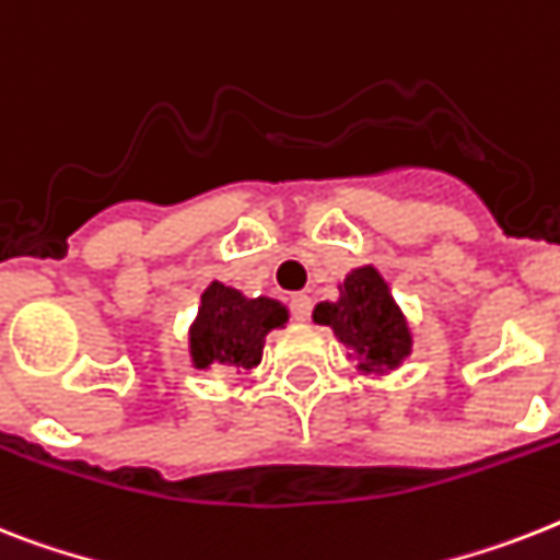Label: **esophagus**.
<instances>
[{
    "instance_id": "34e87169",
    "label": "esophagus",
    "mask_w": 560,
    "mask_h": 560,
    "mask_svg": "<svg viewBox=\"0 0 560 560\" xmlns=\"http://www.w3.org/2000/svg\"><path fill=\"white\" fill-rule=\"evenodd\" d=\"M311 295L307 293H293L290 295V313H293V319L304 322L307 316H311Z\"/></svg>"
}]
</instances>
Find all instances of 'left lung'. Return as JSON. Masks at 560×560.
<instances>
[{"instance_id":"1","label":"left lung","mask_w":560,"mask_h":560,"mask_svg":"<svg viewBox=\"0 0 560 560\" xmlns=\"http://www.w3.org/2000/svg\"><path fill=\"white\" fill-rule=\"evenodd\" d=\"M339 293V302L319 304L313 319L334 327L336 339L351 348L359 368L383 371L408 357V325L374 267L353 270Z\"/></svg>"}]
</instances>
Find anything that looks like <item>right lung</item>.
<instances>
[{
  "label": "right lung",
  "mask_w": 560,
  "mask_h": 560,
  "mask_svg": "<svg viewBox=\"0 0 560 560\" xmlns=\"http://www.w3.org/2000/svg\"><path fill=\"white\" fill-rule=\"evenodd\" d=\"M288 322V311L272 299H244L238 290L212 281L201 295V311L192 325L195 368L221 365L247 371L258 365L265 336Z\"/></svg>",
  "instance_id": "1"
}]
</instances>
